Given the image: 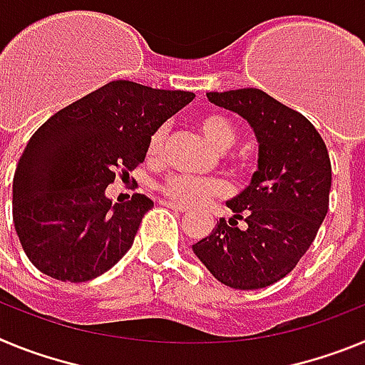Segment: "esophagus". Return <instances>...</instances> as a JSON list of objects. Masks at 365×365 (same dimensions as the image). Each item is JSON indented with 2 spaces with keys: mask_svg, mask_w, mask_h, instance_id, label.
Wrapping results in <instances>:
<instances>
[{
  "mask_svg": "<svg viewBox=\"0 0 365 365\" xmlns=\"http://www.w3.org/2000/svg\"><path fill=\"white\" fill-rule=\"evenodd\" d=\"M163 205L166 206V208H170V210H175V212H186L188 208L182 205H179V202H173V201H163Z\"/></svg>",
  "mask_w": 365,
  "mask_h": 365,
  "instance_id": "esophagus-1",
  "label": "esophagus"
}]
</instances>
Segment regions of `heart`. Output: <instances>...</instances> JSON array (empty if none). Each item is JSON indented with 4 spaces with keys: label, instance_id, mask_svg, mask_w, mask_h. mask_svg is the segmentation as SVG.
<instances>
[{
    "label": "heart",
    "instance_id": "b5f03b06",
    "mask_svg": "<svg viewBox=\"0 0 365 365\" xmlns=\"http://www.w3.org/2000/svg\"><path fill=\"white\" fill-rule=\"evenodd\" d=\"M197 125L201 130L202 137L208 140L210 146H214L217 151H225L235 143V128L227 117L217 115V113H208L197 118ZM164 137H166V130L159 128L155 130L148 143V155L151 159L157 157L163 150ZM160 192L166 195L170 201L179 202L185 206H195L205 202L206 199L221 195L225 192V186L215 179H197V177L190 175H170L163 185H160Z\"/></svg>",
    "mask_w": 365,
    "mask_h": 365
}]
</instances>
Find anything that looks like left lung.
<instances>
[{
  "instance_id": "8db88e82",
  "label": "left lung",
  "mask_w": 365,
  "mask_h": 365,
  "mask_svg": "<svg viewBox=\"0 0 365 365\" xmlns=\"http://www.w3.org/2000/svg\"><path fill=\"white\" fill-rule=\"evenodd\" d=\"M212 104L237 113L257 140L250 185L227 201L228 221L192 245L217 282L252 291L279 282L314 241L329 208L331 160L314 125L261 89L206 93ZM247 227L241 231L237 221Z\"/></svg>"
}]
</instances>
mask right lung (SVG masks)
Listing matches in <instances>:
<instances>
[{
    "mask_svg": "<svg viewBox=\"0 0 365 365\" xmlns=\"http://www.w3.org/2000/svg\"><path fill=\"white\" fill-rule=\"evenodd\" d=\"M195 98L115 80L76 100L32 135L12 182V219L31 263L60 282L108 272L133 245L153 201L113 202L106 188L148 153L155 130Z\"/></svg>",
    "mask_w": 365,
    "mask_h": 365,
    "instance_id": "add662e5",
    "label": "right lung"
}]
</instances>
